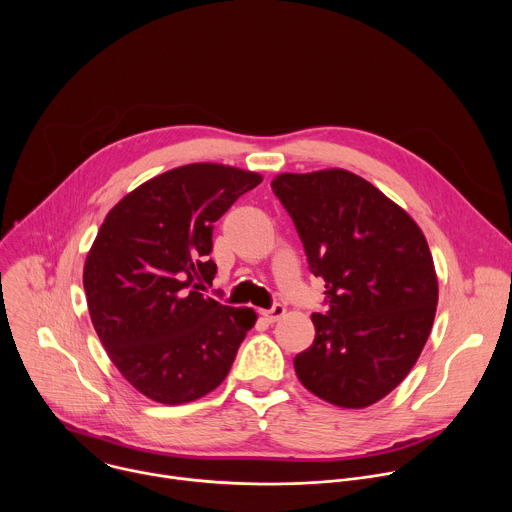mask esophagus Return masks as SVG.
Instances as JSON below:
<instances>
[{"instance_id": "obj_1", "label": "esophagus", "mask_w": 512, "mask_h": 512, "mask_svg": "<svg viewBox=\"0 0 512 512\" xmlns=\"http://www.w3.org/2000/svg\"><path fill=\"white\" fill-rule=\"evenodd\" d=\"M285 316V306L283 304H275L271 310H265L263 312V318L267 320V322H277V320H281Z\"/></svg>"}]
</instances>
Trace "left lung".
Listing matches in <instances>:
<instances>
[{"instance_id": "left-lung-1", "label": "left lung", "mask_w": 512, "mask_h": 512, "mask_svg": "<svg viewBox=\"0 0 512 512\" xmlns=\"http://www.w3.org/2000/svg\"><path fill=\"white\" fill-rule=\"evenodd\" d=\"M271 188L294 221L310 271L326 281L314 344L294 358L316 397L362 409L413 369L433 326L437 275L413 218L364 178L332 168L279 174Z\"/></svg>"}]
</instances>
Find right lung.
Masks as SVG:
<instances>
[{
    "label": "right lung",
    "mask_w": 512,
    "mask_h": 512,
    "mask_svg": "<svg viewBox=\"0 0 512 512\" xmlns=\"http://www.w3.org/2000/svg\"><path fill=\"white\" fill-rule=\"evenodd\" d=\"M261 180L188 164L143 182L105 216L85 261L87 306L109 358L148 399L180 405L214 391L255 326L251 308L223 306L206 289L212 225Z\"/></svg>",
    "instance_id": "right-lung-1"
}]
</instances>
